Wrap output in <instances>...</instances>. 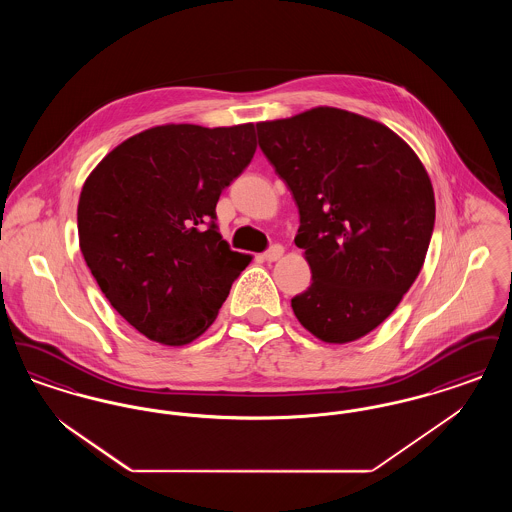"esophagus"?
I'll return each mask as SVG.
<instances>
[{"label":"esophagus","mask_w":512,"mask_h":512,"mask_svg":"<svg viewBox=\"0 0 512 512\" xmlns=\"http://www.w3.org/2000/svg\"><path fill=\"white\" fill-rule=\"evenodd\" d=\"M282 255H284V247H282L280 244L270 245L267 251L263 253V257H265V261H268V263H272V261H278Z\"/></svg>","instance_id":"esophagus-1"}]
</instances>
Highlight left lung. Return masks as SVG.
<instances>
[{
  "mask_svg": "<svg viewBox=\"0 0 512 512\" xmlns=\"http://www.w3.org/2000/svg\"><path fill=\"white\" fill-rule=\"evenodd\" d=\"M257 136L295 199V245L313 272L295 317L326 343L363 338L424 265L436 220L428 172L388 126L336 107L257 122Z\"/></svg>",
  "mask_w": 512,
  "mask_h": 512,
  "instance_id": "8db88e82",
  "label": "left lung"
}]
</instances>
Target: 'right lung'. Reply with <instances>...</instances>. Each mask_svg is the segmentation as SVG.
Listing matches in <instances>:
<instances>
[{"instance_id": "right-lung-1", "label": "right lung", "mask_w": 512, "mask_h": 512, "mask_svg": "<svg viewBox=\"0 0 512 512\" xmlns=\"http://www.w3.org/2000/svg\"><path fill=\"white\" fill-rule=\"evenodd\" d=\"M255 149L251 122L165 124L115 147L84 182V261L117 313L149 340L199 338L249 265L222 240L215 209Z\"/></svg>"}]
</instances>
